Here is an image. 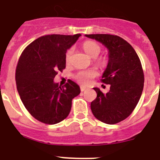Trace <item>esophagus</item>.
Instances as JSON below:
<instances>
[{
  "mask_svg": "<svg viewBox=\"0 0 160 160\" xmlns=\"http://www.w3.org/2000/svg\"><path fill=\"white\" fill-rule=\"evenodd\" d=\"M80 89H81V91H82V92H84L85 89H86V88H85V87H84V86H81Z\"/></svg>",
  "mask_w": 160,
  "mask_h": 160,
  "instance_id": "34e87169",
  "label": "esophagus"
}]
</instances>
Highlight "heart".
I'll use <instances>...</instances> for the list:
<instances>
[{"instance_id":"obj_1","label":"heart","mask_w":160,"mask_h":160,"mask_svg":"<svg viewBox=\"0 0 160 160\" xmlns=\"http://www.w3.org/2000/svg\"><path fill=\"white\" fill-rule=\"evenodd\" d=\"M84 50L85 53L90 56L91 58H97L99 56V53L101 51V47L97 42H93V41H86L82 45ZM73 53V49L70 48L68 50L65 54V61L67 63H69L71 61V58ZM99 64L104 65L106 64V61L104 59H100L99 61ZM96 75V72L94 70H85L78 72L75 75V79L78 81V83L82 84L83 85H86L91 82V80Z\"/></svg>"}]
</instances>
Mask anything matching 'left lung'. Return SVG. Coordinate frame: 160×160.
Masks as SVG:
<instances>
[{"mask_svg": "<svg viewBox=\"0 0 160 160\" xmlns=\"http://www.w3.org/2000/svg\"><path fill=\"white\" fill-rule=\"evenodd\" d=\"M96 39L108 50V63L102 75V82L110 85L104 94L99 88L91 102L96 119L114 124L126 119L137 106L144 86V74L138 56L133 47L120 36L110 34L85 35Z\"/></svg>", "mask_w": 160, "mask_h": 160, "instance_id": "1", "label": "left lung"}]
</instances>
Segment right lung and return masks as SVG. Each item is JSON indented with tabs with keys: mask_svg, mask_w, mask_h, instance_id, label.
<instances>
[{
	"mask_svg": "<svg viewBox=\"0 0 160 160\" xmlns=\"http://www.w3.org/2000/svg\"><path fill=\"white\" fill-rule=\"evenodd\" d=\"M81 34L47 35L38 38L22 53L16 68L17 89L30 114L40 122L55 124L68 116L80 87L69 80L64 87L54 82L66 67L65 54Z\"/></svg>",
	"mask_w": 160,
	"mask_h": 160,
	"instance_id": "add662e5",
	"label": "right lung"
}]
</instances>
